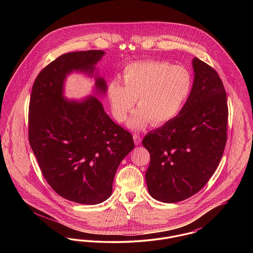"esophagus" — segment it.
<instances>
[{"mask_svg":"<svg viewBox=\"0 0 253 253\" xmlns=\"http://www.w3.org/2000/svg\"><path fill=\"white\" fill-rule=\"evenodd\" d=\"M132 138H133V141H134V144L139 145L141 142V137L138 135V134H133L132 135Z\"/></svg>","mask_w":253,"mask_h":253,"instance_id":"34e87169","label":"esophagus"}]
</instances>
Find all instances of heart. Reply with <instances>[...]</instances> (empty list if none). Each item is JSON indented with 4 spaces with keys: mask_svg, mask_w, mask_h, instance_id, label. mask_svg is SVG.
<instances>
[{
    "mask_svg": "<svg viewBox=\"0 0 253 253\" xmlns=\"http://www.w3.org/2000/svg\"><path fill=\"white\" fill-rule=\"evenodd\" d=\"M193 76L182 65L167 61L143 60L128 64L107 88L112 113L124 122L136 102L138 108L129 121V127L139 131L152 121L159 125L175 118L193 91Z\"/></svg>",
    "mask_w": 253,
    "mask_h": 253,
    "instance_id": "obj_1",
    "label": "heart"
}]
</instances>
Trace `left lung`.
<instances>
[{
	"label": "left lung",
	"instance_id": "1",
	"mask_svg": "<svg viewBox=\"0 0 253 253\" xmlns=\"http://www.w3.org/2000/svg\"><path fill=\"white\" fill-rule=\"evenodd\" d=\"M193 91L178 116L150 132L142 144L151 156L145 177L158 201L176 203L198 193L214 173L227 142V94L216 71L193 60Z\"/></svg>",
	"mask_w": 253,
	"mask_h": 253
}]
</instances>
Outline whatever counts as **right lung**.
<instances>
[{"instance_id": "obj_1", "label": "right lung", "mask_w": 253, "mask_h": 253, "mask_svg": "<svg viewBox=\"0 0 253 253\" xmlns=\"http://www.w3.org/2000/svg\"><path fill=\"white\" fill-rule=\"evenodd\" d=\"M102 50L66 53L45 66L34 82L29 102L28 138L40 169L61 197L80 204L108 199L122 159L134 147L132 134L115 123L96 96L82 101L63 97L66 77H90ZM96 75V92L106 83Z\"/></svg>"}]
</instances>
